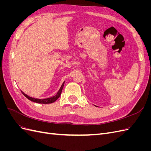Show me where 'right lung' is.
I'll list each match as a JSON object with an SVG mask.
<instances>
[{
	"instance_id": "1",
	"label": "right lung",
	"mask_w": 151,
	"mask_h": 151,
	"mask_svg": "<svg viewBox=\"0 0 151 151\" xmlns=\"http://www.w3.org/2000/svg\"><path fill=\"white\" fill-rule=\"evenodd\" d=\"M63 85H64V82H63L62 85L61 86L60 89L58 91V93L56 94V95L53 96L51 97V98H46V99H37V98H31L29 97V96H28L27 94H26L25 93H24L22 91H21V93H22L24 96L26 98H28L29 100L31 101H33L35 103H41V104H49V103H52L53 102H55L56 100L60 96V94L62 93V89L63 88Z\"/></svg>"
}]
</instances>
